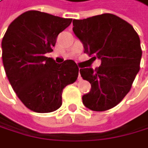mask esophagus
<instances>
[{"mask_svg": "<svg viewBox=\"0 0 148 148\" xmlns=\"http://www.w3.org/2000/svg\"><path fill=\"white\" fill-rule=\"evenodd\" d=\"M79 69H80V68H79ZM78 79H79V80H81V75H80V73H79V76H78Z\"/></svg>", "mask_w": 148, "mask_h": 148, "instance_id": "1", "label": "esophagus"}]
</instances>
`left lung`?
<instances>
[{"label": "left lung", "mask_w": 148, "mask_h": 148, "mask_svg": "<svg viewBox=\"0 0 148 148\" xmlns=\"http://www.w3.org/2000/svg\"><path fill=\"white\" fill-rule=\"evenodd\" d=\"M73 25L84 53L92 60H101L95 70L80 69L83 79L91 84V91L83 95V104L93 111L109 110L127 95L140 69L139 36L130 23L111 13L73 20Z\"/></svg>", "instance_id": "1"}]
</instances>
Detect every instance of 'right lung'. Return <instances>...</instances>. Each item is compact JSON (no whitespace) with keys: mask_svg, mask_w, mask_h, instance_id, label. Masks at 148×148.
I'll return each mask as SVG.
<instances>
[{"mask_svg":"<svg viewBox=\"0 0 148 148\" xmlns=\"http://www.w3.org/2000/svg\"><path fill=\"white\" fill-rule=\"evenodd\" d=\"M72 19L39 11H28L9 25L1 41L6 75L19 99L30 110L51 113L62 106L66 85L78 77L73 60L56 64L46 53L53 51L56 38Z\"/></svg>","mask_w":148,"mask_h":148,"instance_id":"right-lung-1","label":"right lung"}]
</instances>
